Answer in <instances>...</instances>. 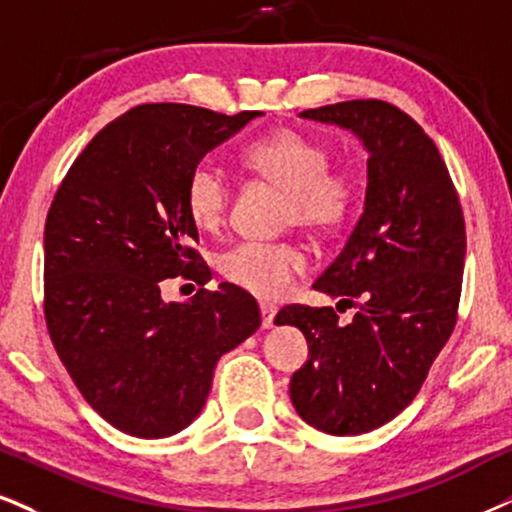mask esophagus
<instances>
[{"label":"esophagus","instance_id":"1","mask_svg":"<svg viewBox=\"0 0 512 512\" xmlns=\"http://www.w3.org/2000/svg\"><path fill=\"white\" fill-rule=\"evenodd\" d=\"M275 315H277V308H275L273 304H261V320H263V327H273Z\"/></svg>","mask_w":512,"mask_h":512}]
</instances>
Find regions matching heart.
<instances>
[{
  "label": "heart",
  "mask_w": 512,
  "mask_h": 512,
  "mask_svg": "<svg viewBox=\"0 0 512 512\" xmlns=\"http://www.w3.org/2000/svg\"><path fill=\"white\" fill-rule=\"evenodd\" d=\"M244 161L270 185L285 189V223L330 235L351 218L361 194V178L351 163H330V149L306 132L285 128L251 142ZM187 213L204 232H218L227 223L232 182L213 161H199L189 170L185 187ZM308 261L292 242H239L218 256V273L230 285L258 296L280 299Z\"/></svg>",
  "instance_id": "b5f03b06"
}]
</instances>
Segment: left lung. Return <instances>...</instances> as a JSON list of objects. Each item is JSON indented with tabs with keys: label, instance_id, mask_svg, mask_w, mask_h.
Returning a JSON list of instances; mask_svg holds the SVG:
<instances>
[{
	"label": "left lung",
	"instance_id": "left-lung-1",
	"mask_svg": "<svg viewBox=\"0 0 512 512\" xmlns=\"http://www.w3.org/2000/svg\"><path fill=\"white\" fill-rule=\"evenodd\" d=\"M299 116L349 128L370 151L361 218L313 282L357 315L349 326L332 306L292 304L275 315L308 342L289 384L296 413L315 430L353 437L396 418L449 342L463 287V208L437 144L399 106L353 99Z\"/></svg>",
	"mask_w": 512,
	"mask_h": 512
}]
</instances>
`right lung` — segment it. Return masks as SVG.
Instances as JSON below:
<instances>
[{
    "label": "right lung",
    "mask_w": 512,
    "mask_h": 512,
    "mask_svg": "<svg viewBox=\"0 0 512 512\" xmlns=\"http://www.w3.org/2000/svg\"><path fill=\"white\" fill-rule=\"evenodd\" d=\"M258 111L140 104L104 125L56 189L44 223V320L61 363L116 430L161 439L204 408L213 370L261 325L256 299L211 270L187 213V175ZM197 281L189 305L160 299Z\"/></svg>",
    "instance_id": "1"
}]
</instances>
